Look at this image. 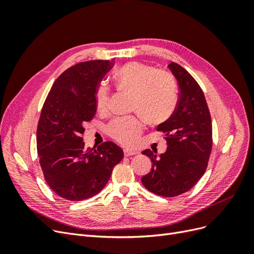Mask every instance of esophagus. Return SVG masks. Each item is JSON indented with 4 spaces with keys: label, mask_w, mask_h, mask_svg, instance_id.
I'll return each mask as SVG.
<instances>
[{
    "label": "esophagus",
    "mask_w": 254,
    "mask_h": 254,
    "mask_svg": "<svg viewBox=\"0 0 254 254\" xmlns=\"http://www.w3.org/2000/svg\"><path fill=\"white\" fill-rule=\"evenodd\" d=\"M136 151L135 150H131V149H124V155L125 157H129V156H133L136 155Z\"/></svg>",
    "instance_id": "34e87169"
}]
</instances>
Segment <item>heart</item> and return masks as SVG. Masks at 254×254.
Masks as SVG:
<instances>
[{
  "label": "heart",
  "mask_w": 254,
  "mask_h": 254,
  "mask_svg": "<svg viewBox=\"0 0 254 254\" xmlns=\"http://www.w3.org/2000/svg\"><path fill=\"white\" fill-rule=\"evenodd\" d=\"M113 78L120 90L131 95L130 110L141 115L146 124L157 126L172 118L178 103L177 83L172 74L131 61L119 67ZM109 93L108 87L97 88L95 104L99 111H105L108 107ZM141 131L142 123L135 117L117 119L108 126L110 136L127 146L135 143Z\"/></svg>",
  "instance_id": "1"
}]
</instances>
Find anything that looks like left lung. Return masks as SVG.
Listing matches in <instances>:
<instances>
[{
    "instance_id": "left-lung-1",
    "label": "left lung",
    "mask_w": 254,
    "mask_h": 254,
    "mask_svg": "<svg viewBox=\"0 0 254 254\" xmlns=\"http://www.w3.org/2000/svg\"><path fill=\"white\" fill-rule=\"evenodd\" d=\"M168 68L178 81L179 99L172 118L157 128L165 133L167 148L150 158V172L142 177L143 186L153 194L176 197L190 190L203 176L212 151V121L203 92L186 68L176 63Z\"/></svg>"
}]
</instances>
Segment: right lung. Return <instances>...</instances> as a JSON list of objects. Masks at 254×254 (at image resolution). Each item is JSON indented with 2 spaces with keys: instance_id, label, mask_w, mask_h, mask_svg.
Returning <instances> with one entry per match:
<instances>
[{
  "instance_id": "add662e5",
  "label": "right lung",
  "mask_w": 254,
  "mask_h": 254,
  "mask_svg": "<svg viewBox=\"0 0 254 254\" xmlns=\"http://www.w3.org/2000/svg\"><path fill=\"white\" fill-rule=\"evenodd\" d=\"M109 60L84 61L68 67L53 83L37 128V150L44 179L66 200L98 194L124 152L113 142L86 148L84 124L96 113L95 93L112 67Z\"/></svg>"
}]
</instances>
